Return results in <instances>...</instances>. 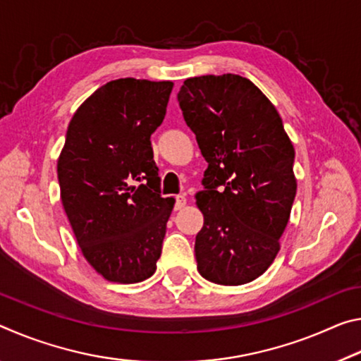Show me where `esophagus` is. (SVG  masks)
Instances as JSON below:
<instances>
[{
  "mask_svg": "<svg viewBox=\"0 0 361 361\" xmlns=\"http://www.w3.org/2000/svg\"><path fill=\"white\" fill-rule=\"evenodd\" d=\"M185 205H186L185 195H176V197H175V210H181Z\"/></svg>",
  "mask_w": 361,
  "mask_h": 361,
  "instance_id": "obj_1",
  "label": "esophagus"
}]
</instances>
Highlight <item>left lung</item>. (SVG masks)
<instances>
[{
	"label": "left lung",
	"instance_id": "left-lung-1",
	"mask_svg": "<svg viewBox=\"0 0 361 361\" xmlns=\"http://www.w3.org/2000/svg\"><path fill=\"white\" fill-rule=\"evenodd\" d=\"M178 103L209 162L195 195L204 213L197 271L218 285L248 283L280 250L296 195L295 148L276 106L247 78H189Z\"/></svg>",
	"mask_w": 361,
	"mask_h": 361
}]
</instances>
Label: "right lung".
Wrapping results in <instances>:
<instances>
[{"instance_id": "add662e5", "label": "right lung", "mask_w": 361, "mask_h": 361, "mask_svg": "<svg viewBox=\"0 0 361 361\" xmlns=\"http://www.w3.org/2000/svg\"><path fill=\"white\" fill-rule=\"evenodd\" d=\"M172 89V81H109L76 109L66 130L60 197L84 258L109 282H143L162 252L175 199L161 195L149 138Z\"/></svg>"}]
</instances>
